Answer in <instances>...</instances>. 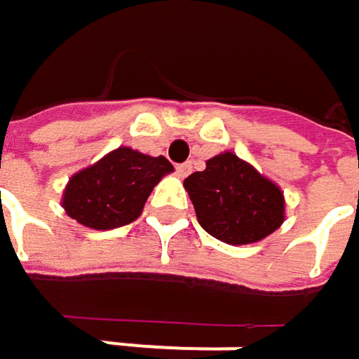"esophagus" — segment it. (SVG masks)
Wrapping results in <instances>:
<instances>
[{
	"label": "esophagus",
	"instance_id": "34e87169",
	"mask_svg": "<svg viewBox=\"0 0 359 359\" xmlns=\"http://www.w3.org/2000/svg\"><path fill=\"white\" fill-rule=\"evenodd\" d=\"M191 170H193V164H191V162H184V164H179V166H177L179 177H187V175H191Z\"/></svg>",
	"mask_w": 359,
	"mask_h": 359
}]
</instances>
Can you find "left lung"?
<instances>
[{
	"instance_id": "8db88e82",
	"label": "left lung",
	"mask_w": 359,
	"mask_h": 359,
	"mask_svg": "<svg viewBox=\"0 0 359 359\" xmlns=\"http://www.w3.org/2000/svg\"><path fill=\"white\" fill-rule=\"evenodd\" d=\"M184 189L201 229L229 245L262 241L285 220L283 191L231 151L189 175Z\"/></svg>"
}]
</instances>
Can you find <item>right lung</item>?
<instances>
[{"label": "right lung", "mask_w": 359, "mask_h": 359, "mask_svg": "<svg viewBox=\"0 0 359 359\" xmlns=\"http://www.w3.org/2000/svg\"><path fill=\"white\" fill-rule=\"evenodd\" d=\"M164 156H145L118 147L89 168L72 175L64 189L62 208L79 224L109 231L130 224L143 212L154 187L172 172Z\"/></svg>", "instance_id": "obj_1"}]
</instances>
